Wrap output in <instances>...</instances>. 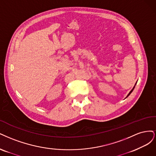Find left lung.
Returning a JSON list of instances; mask_svg holds the SVG:
<instances>
[{"mask_svg":"<svg viewBox=\"0 0 156 156\" xmlns=\"http://www.w3.org/2000/svg\"><path fill=\"white\" fill-rule=\"evenodd\" d=\"M135 85H136V83H135ZM135 85H134V87H133V89H132V90H131V91H130V92H129V94H128V95H127V97H128V96H129V94H131V93H132V91H133V89H134V88H135Z\"/></svg>","mask_w":156,"mask_h":156,"instance_id":"1","label":"left lung"}]
</instances>
